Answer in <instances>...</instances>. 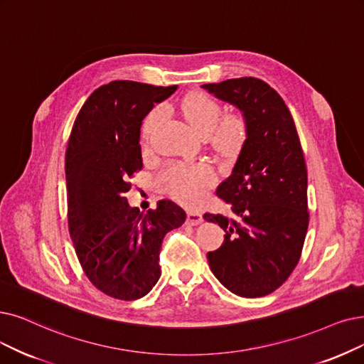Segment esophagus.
I'll list each match as a JSON object with an SVG mask.
<instances>
[{
  "mask_svg": "<svg viewBox=\"0 0 364 364\" xmlns=\"http://www.w3.org/2000/svg\"><path fill=\"white\" fill-rule=\"evenodd\" d=\"M201 221H203L201 213L194 212V210L188 212V215H186V224L188 225H198V224H201Z\"/></svg>",
  "mask_w": 364,
  "mask_h": 364,
  "instance_id": "1",
  "label": "esophagus"
}]
</instances>
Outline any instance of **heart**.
<instances>
[{"label": "heart", "mask_w": 364, "mask_h": 364, "mask_svg": "<svg viewBox=\"0 0 364 364\" xmlns=\"http://www.w3.org/2000/svg\"><path fill=\"white\" fill-rule=\"evenodd\" d=\"M181 107L185 119L200 136H210L218 151L236 155L242 149L248 137V125L242 114H228L221 120L223 106L212 97L200 92L188 95ZM164 118L166 109L156 107L143 125V137L149 140ZM159 181L170 196L193 206L200 201L203 190L213 183L215 174L206 164H173L163 171Z\"/></svg>", "instance_id": "obj_1"}]
</instances>
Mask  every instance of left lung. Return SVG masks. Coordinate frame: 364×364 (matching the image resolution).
Returning <instances> with one entry per match:
<instances>
[{"mask_svg": "<svg viewBox=\"0 0 364 364\" xmlns=\"http://www.w3.org/2000/svg\"><path fill=\"white\" fill-rule=\"evenodd\" d=\"M203 88L236 106L248 125L235 168L216 190L231 216H203L225 232L220 248L208 252L209 267L236 296L263 297L296 269L309 225L300 139L284 100L266 82L240 77Z\"/></svg>", "mask_w": 364, "mask_h": 364, "instance_id": "1", "label": "left lung"}]
</instances>
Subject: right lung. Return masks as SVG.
I'll return each mask as SVG.
<instances>
[{
    "label": "right lung",
    "mask_w": 364,
    "mask_h": 364,
    "mask_svg": "<svg viewBox=\"0 0 364 364\" xmlns=\"http://www.w3.org/2000/svg\"><path fill=\"white\" fill-rule=\"evenodd\" d=\"M178 86L113 80L85 101L65 152L68 231L88 279L119 300L146 296L161 276L164 236L185 210L171 200L140 213L129 208L128 179L143 167L140 127Z\"/></svg>",
    "instance_id": "right-lung-1"
}]
</instances>
